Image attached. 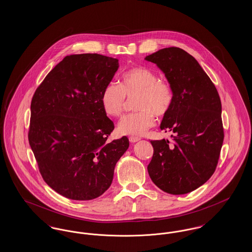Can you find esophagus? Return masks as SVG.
Segmentation results:
<instances>
[{"label": "esophagus", "instance_id": "34e87169", "mask_svg": "<svg viewBox=\"0 0 252 252\" xmlns=\"http://www.w3.org/2000/svg\"><path fill=\"white\" fill-rule=\"evenodd\" d=\"M140 140V138H137V137H129V142L130 143H136V142H138Z\"/></svg>", "mask_w": 252, "mask_h": 252}]
</instances>
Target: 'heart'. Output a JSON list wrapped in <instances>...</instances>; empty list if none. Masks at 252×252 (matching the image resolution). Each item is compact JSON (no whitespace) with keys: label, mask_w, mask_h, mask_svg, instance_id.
Segmentation results:
<instances>
[{"label":"heart","mask_w":252,"mask_h":252,"mask_svg":"<svg viewBox=\"0 0 252 252\" xmlns=\"http://www.w3.org/2000/svg\"><path fill=\"white\" fill-rule=\"evenodd\" d=\"M134 96L137 111L121 119L117 130L122 135L142 136L156 124L157 116L167 114L174 103V90L166 80L146 67H134L124 72L120 84L109 83L101 95V105L110 117H119L126 106V98Z\"/></svg>","instance_id":"b5f03b06"}]
</instances>
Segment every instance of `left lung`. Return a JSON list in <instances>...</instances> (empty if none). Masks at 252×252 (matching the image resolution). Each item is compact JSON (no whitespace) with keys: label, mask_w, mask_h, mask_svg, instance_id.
<instances>
[{"label":"left lung","mask_w":252,"mask_h":252,"mask_svg":"<svg viewBox=\"0 0 252 252\" xmlns=\"http://www.w3.org/2000/svg\"><path fill=\"white\" fill-rule=\"evenodd\" d=\"M145 60L164 72L175 96L160 124L161 130L175 133L173 143L150 141L154 153L148 174L163 192H192L216 171L224 140L220 97L199 63L182 49H160Z\"/></svg>","instance_id":"left-lung-1"}]
</instances>
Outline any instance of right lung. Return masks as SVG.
I'll return each instance as SVG.
<instances>
[{
  "instance_id": "1",
  "label": "right lung",
  "mask_w": 252,
  "mask_h": 252,
  "mask_svg": "<svg viewBox=\"0 0 252 252\" xmlns=\"http://www.w3.org/2000/svg\"><path fill=\"white\" fill-rule=\"evenodd\" d=\"M118 68L117 59L98 54L67 56L32 98L29 144L42 179L67 198L91 200L106 192L129 146L126 136L107 141L114 124L101 105Z\"/></svg>"
}]
</instances>
